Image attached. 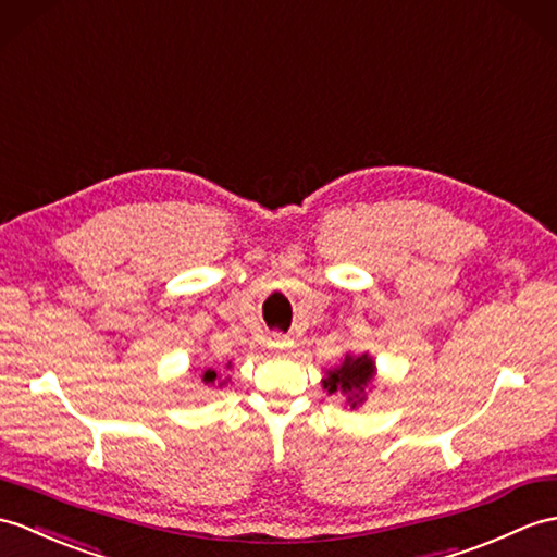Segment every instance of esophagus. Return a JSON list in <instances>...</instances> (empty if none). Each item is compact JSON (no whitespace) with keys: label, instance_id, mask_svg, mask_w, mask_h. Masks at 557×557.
Instances as JSON below:
<instances>
[{"label":"esophagus","instance_id":"34e87169","mask_svg":"<svg viewBox=\"0 0 557 557\" xmlns=\"http://www.w3.org/2000/svg\"><path fill=\"white\" fill-rule=\"evenodd\" d=\"M268 346L273 348V351H289V348L294 346V342L289 337H284V334H270Z\"/></svg>","mask_w":557,"mask_h":557}]
</instances>
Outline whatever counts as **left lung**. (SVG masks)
Returning <instances> with one entry per match:
<instances>
[{
  "label": "left lung",
  "instance_id": "obj_1",
  "mask_svg": "<svg viewBox=\"0 0 557 557\" xmlns=\"http://www.w3.org/2000/svg\"><path fill=\"white\" fill-rule=\"evenodd\" d=\"M374 374H377V366H374V358L368 351L346 354L339 366L325 370V377L320 384L327 394H342L346 398V406L354 410L360 404H366Z\"/></svg>",
  "mask_w": 557,
  "mask_h": 557
}]
</instances>
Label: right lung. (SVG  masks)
Returning <instances> with one entry per match:
<instances>
[{"label":"right lung","mask_w":557,"mask_h":557,"mask_svg":"<svg viewBox=\"0 0 557 557\" xmlns=\"http://www.w3.org/2000/svg\"><path fill=\"white\" fill-rule=\"evenodd\" d=\"M230 368H232V363H227V370H230ZM227 380H230V377L220 380V374H218L213 368H206V370L201 372V384H203V386H215V384L223 386Z\"/></svg>","instance_id":"right-lung-1"}]
</instances>
